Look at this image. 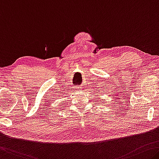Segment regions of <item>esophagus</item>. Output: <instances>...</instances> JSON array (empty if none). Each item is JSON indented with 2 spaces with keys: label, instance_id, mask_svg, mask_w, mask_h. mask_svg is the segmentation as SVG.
<instances>
[{
  "label": "esophagus",
  "instance_id": "1",
  "mask_svg": "<svg viewBox=\"0 0 159 159\" xmlns=\"http://www.w3.org/2000/svg\"><path fill=\"white\" fill-rule=\"evenodd\" d=\"M80 89H82L81 88H80H80H79V90H80Z\"/></svg>",
  "mask_w": 159,
  "mask_h": 159
}]
</instances>
